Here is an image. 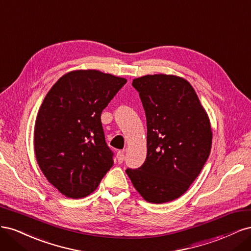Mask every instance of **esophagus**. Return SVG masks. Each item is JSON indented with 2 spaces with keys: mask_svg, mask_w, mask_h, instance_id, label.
<instances>
[{
  "mask_svg": "<svg viewBox=\"0 0 251 251\" xmlns=\"http://www.w3.org/2000/svg\"><path fill=\"white\" fill-rule=\"evenodd\" d=\"M116 158H117V161H118V163L124 162V160H125V151H117Z\"/></svg>",
  "mask_w": 251,
  "mask_h": 251,
  "instance_id": "obj_1",
  "label": "esophagus"
}]
</instances>
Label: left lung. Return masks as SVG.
Wrapping results in <instances>:
<instances>
[{
  "label": "left lung",
  "instance_id": "left-lung-1",
  "mask_svg": "<svg viewBox=\"0 0 251 251\" xmlns=\"http://www.w3.org/2000/svg\"><path fill=\"white\" fill-rule=\"evenodd\" d=\"M147 117L148 153L138 169H126L134 187L151 203L179 198L199 176L210 154L207 114L187 80L146 75L133 80Z\"/></svg>",
  "mask_w": 251,
  "mask_h": 251
}]
</instances>
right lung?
Listing matches in <instances>:
<instances>
[{
  "label": "right lung",
  "instance_id": "right-lung-1",
  "mask_svg": "<svg viewBox=\"0 0 251 251\" xmlns=\"http://www.w3.org/2000/svg\"><path fill=\"white\" fill-rule=\"evenodd\" d=\"M126 82L97 70L73 71L45 97L34 126L36 160L45 177L68 198L93 193L113 166L100 116Z\"/></svg>",
  "mask_w": 251,
  "mask_h": 251
}]
</instances>
